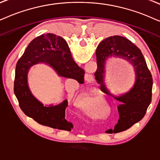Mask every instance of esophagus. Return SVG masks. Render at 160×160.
Segmentation results:
<instances>
[{
  "instance_id": "1",
  "label": "esophagus",
  "mask_w": 160,
  "mask_h": 160,
  "mask_svg": "<svg viewBox=\"0 0 160 160\" xmlns=\"http://www.w3.org/2000/svg\"><path fill=\"white\" fill-rule=\"evenodd\" d=\"M93 78H94V77H93L92 74H86V75H85V80H86L87 82L92 81Z\"/></svg>"
}]
</instances>
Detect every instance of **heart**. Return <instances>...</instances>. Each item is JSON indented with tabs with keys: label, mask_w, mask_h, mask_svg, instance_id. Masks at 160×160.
<instances>
[{
	"label": "heart",
	"mask_w": 160,
	"mask_h": 160,
	"mask_svg": "<svg viewBox=\"0 0 160 160\" xmlns=\"http://www.w3.org/2000/svg\"><path fill=\"white\" fill-rule=\"evenodd\" d=\"M83 105L86 108H94V101L92 97H91L90 95H87L83 100Z\"/></svg>",
	"instance_id": "obj_1"
}]
</instances>
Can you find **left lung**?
<instances>
[{
	"instance_id": "1",
	"label": "left lung",
	"mask_w": 160,
	"mask_h": 160,
	"mask_svg": "<svg viewBox=\"0 0 160 160\" xmlns=\"http://www.w3.org/2000/svg\"><path fill=\"white\" fill-rule=\"evenodd\" d=\"M96 56L98 69L94 73L95 79L100 84V89L106 90L107 94L112 95L106 90L103 82L105 63L108 57L124 58L134 68L136 80L133 88L122 96L114 97L120 102L117 107L120 119L115 127L118 128V132L127 130L144 117L151 102L153 80L150 71L139 48L122 36H112L102 40L97 48Z\"/></svg>"
}]
</instances>
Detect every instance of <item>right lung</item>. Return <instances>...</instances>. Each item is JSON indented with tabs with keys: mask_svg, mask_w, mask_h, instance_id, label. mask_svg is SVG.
I'll use <instances>...</instances> for the list:
<instances>
[{
	"mask_svg": "<svg viewBox=\"0 0 160 160\" xmlns=\"http://www.w3.org/2000/svg\"><path fill=\"white\" fill-rule=\"evenodd\" d=\"M39 62L52 66L59 76L74 79L80 83L84 82V70L74 61L66 40L51 33L41 35L32 40L16 65L14 92L24 114L39 124L70 131L73 125L65 119L67 100L58 106H44L30 92L28 72L31 66Z\"/></svg>",
	"mask_w": 160,
	"mask_h": 160,
	"instance_id": "1",
	"label": "right lung"
}]
</instances>
